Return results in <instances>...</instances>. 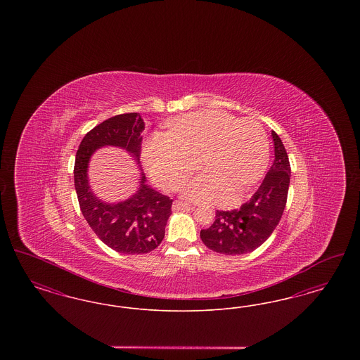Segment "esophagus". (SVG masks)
<instances>
[{
	"label": "esophagus",
	"mask_w": 360,
	"mask_h": 360,
	"mask_svg": "<svg viewBox=\"0 0 360 360\" xmlns=\"http://www.w3.org/2000/svg\"><path fill=\"white\" fill-rule=\"evenodd\" d=\"M190 207L188 204H185V202H181V201H174V204H172V210L174 212H178V210H182V209H188Z\"/></svg>",
	"instance_id": "esophagus-1"
}]
</instances>
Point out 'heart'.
<instances>
[{"label": "heart", "mask_w": 360, "mask_h": 360, "mask_svg": "<svg viewBox=\"0 0 360 360\" xmlns=\"http://www.w3.org/2000/svg\"><path fill=\"white\" fill-rule=\"evenodd\" d=\"M167 128V134H155L143 148L146 169L160 188H179L198 158L206 172L188 182L186 197L238 205L267 169L269 139L252 119L238 120L226 112L207 109L172 119Z\"/></svg>", "instance_id": "1"}]
</instances>
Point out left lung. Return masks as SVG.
<instances>
[{
  "mask_svg": "<svg viewBox=\"0 0 360 360\" xmlns=\"http://www.w3.org/2000/svg\"><path fill=\"white\" fill-rule=\"evenodd\" d=\"M274 163L251 200L240 209L217 210L207 229H201L206 247L223 255H243L260 247L274 232L286 206L290 163L282 140L273 131Z\"/></svg>",
  "mask_w": 360,
  "mask_h": 360,
  "instance_id": "1",
  "label": "left lung"
}]
</instances>
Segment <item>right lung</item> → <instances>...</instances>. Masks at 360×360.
I'll list each match as a JSON object with an SVG mask.
<instances>
[{"label":"right lung","mask_w":360,"mask_h":360,"mask_svg":"<svg viewBox=\"0 0 360 360\" xmlns=\"http://www.w3.org/2000/svg\"><path fill=\"white\" fill-rule=\"evenodd\" d=\"M143 129L144 121L139 113H124L103 121L82 139L74 166V185L86 221L108 247L129 255L151 252L162 243L172 200L150 188L140 172L134 195L120 202H105L91 191L87 169L91 155L108 146L122 148L139 165Z\"/></svg>","instance_id":"add662e5"}]
</instances>
